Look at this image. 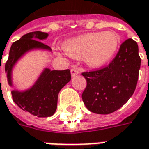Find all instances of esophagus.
I'll return each instance as SVG.
<instances>
[{"label":"esophagus","mask_w":149,"mask_h":149,"mask_svg":"<svg viewBox=\"0 0 149 149\" xmlns=\"http://www.w3.org/2000/svg\"><path fill=\"white\" fill-rule=\"evenodd\" d=\"M79 72H79V70H78L77 68H72L71 69V74L72 77H75L76 75L79 74Z\"/></svg>","instance_id":"obj_1"}]
</instances>
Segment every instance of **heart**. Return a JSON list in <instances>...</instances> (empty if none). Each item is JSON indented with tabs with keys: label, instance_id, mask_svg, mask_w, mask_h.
<instances>
[{
	"label": "heart",
	"instance_id": "1",
	"mask_svg": "<svg viewBox=\"0 0 149 149\" xmlns=\"http://www.w3.org/2000/svg\"><path fill=\"white\" fill-rule=\"evenodd\" d=\"M119 44V36L113 32L92 33L68 40L63 48L69 56L75 59L85 57L88 66L98 68L112 58Z\"/></svg>",
	"mask_w": 149,
	"mask_h": 149
}]
</instances>
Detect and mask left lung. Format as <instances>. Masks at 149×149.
<instances>
[{
  "instance_id": "8db88e82",
  "label": "left lung",
  "mask_w": 149,
  "mask_h": 149,
  "mask_svg": "<svg viewBox=\"0 0 149 149\" xmlns=\"http://www.w3.org/2000/svg\"><path fill=\"white\" fill-rule=\"evenodd\" d=\"M138 52L137 43L128 38L107 66L82 72L87 82L82 100L88 109L97 114H109L129 100L136 87L141 68Z\"/></svg>"
}]
</instances>
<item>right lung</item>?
Segmentation results:
<instances>
[{
	"mask_svg": "<svg viewBox=\"0 0 149 149\" xmlns=\"http://www.w3.org/2000/svg\"><path fill=\"white\" fill-rule=\"evenodd\" d=\"M48 33L43 32H32L25 34L13 43L8 59L5 64V72L9 85H12V69L15 63L25 52L33 49H49V46L39 40L45 39ZM71 80L69 69L50 70L45 68L37 82L30 89L24 92L12 91L13 100L18 107L32 115L38 117L51 116L57 107L59 92Z\"/></svg>",
	"mask_w": 149,
	"mask_h": 149,
	"instance_id": "add662e5",
	"label": "right lung"
}]
</instances>
